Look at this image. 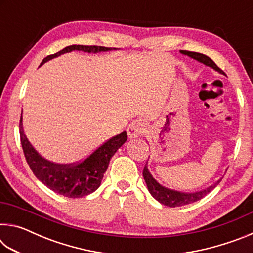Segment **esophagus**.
I'll list each match as a JSON object with an SVG mask.
<instances>
[{
	"mask_svg": "<svg viewBox=\"0 0 253 253\" xmlns=\"http://www.w3.org/2000/svg\"><path fill=\"white\" fill-rule=\"evenodd\" d=\"M146 128H145V125L139 121H134L129 124V126L127 128V135L130 139L132 138H137V137L143 135Z\"/></svg>",
	"mask_w": 253,
	"mask_h": 253,
	"instance_id": "34e87169",
	"label": "esophagus"
}]
</instances>
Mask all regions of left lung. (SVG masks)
Instances as JSON below:
<instances>
[{
	"instance_id": "1",
	"label": "left lung",
	"mask_w": 253,
	"mask_h": 253,
	"mask_svg": "<svg viewBox=\"0 0 253 253\" xmlns=\"http://www.w3.org/2000/svg\"><path fill=\"white\" fill-rule=\"evenodd\" d=\"M179 52L187 55V57H190L192 59L196 60V61L203 63V65H205L207 67L212 68V69L217 71L221 75L226 76L224 72L222 71L220 68L215 65V63H214L213 60L208 57V55L202 54V53H198V52H191V51H184V50H181ZM143 176H144L145 182H146V185H147L149 193L152 194L153 198L157 200L160 203L164 204V205H166V207H169V208L183 207V205L196 202V201L201 200L202 198H204V196L208 193H210V192H211L213 188L221 182V179H222V178H220L216 183H214L213 185L207 187L205 190L195 192V193H185V192H179V191L172 190V188L165 187V186H163L162 184L158 183L156 179L153 177L151 172L148 170L147 163H146V165H145L144 170H143Z\"/></svg>"
}]
</instances>
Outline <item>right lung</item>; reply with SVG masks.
<instances>
[{"label": "right lung", "instance_id": "obj_1", "mask_svg": "<svg viewBox=\"0 0 253 253\" xmlns=\"http://www.w3.org/2000/svg\"><path fill=\"white\" fill-rule=\"evenodd\" d=\"M111 50L116 49L96 45H69L57 53L48 55L42 60L40 66L51 59L71 51L98 53ZM20 137L25 160L37 178L55 193L71 199L83 198L95 192L100 186L101 179L108 169L110 158L127 140L126 131H123L122 134L107 140L84 161L76 164H57L42 157L29 142L27 135L24 134L22 116L20 121Z\"/></svg>", "mask_w": 253, "mask_h": 253}]
</instances>
